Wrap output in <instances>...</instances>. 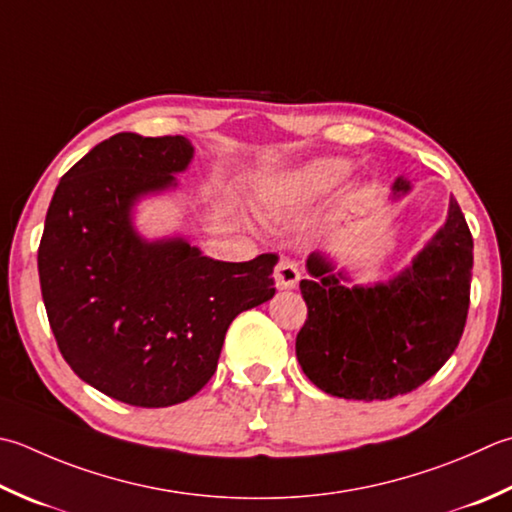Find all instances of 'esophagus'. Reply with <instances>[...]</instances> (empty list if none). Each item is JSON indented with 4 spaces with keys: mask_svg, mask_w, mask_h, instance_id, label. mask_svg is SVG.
<instances>
[{
    "mask_svg": "<svg viewBox=\"0 0 512 512\" xmlns=\"http://www.w3.org/2000/svg\"><path fill=\"white\" fill-rule=\"evenodd\" d=\"M299 268L295 262H290V259H282V262L277 264L275 268V286L279 290H288V288H295L299 282Z\"/></svg>",
    "mask_w": 512,
    "mask_h": 512,
    "instance_id": "obj_1",
    "label": "esophagus"
}]
</instances>
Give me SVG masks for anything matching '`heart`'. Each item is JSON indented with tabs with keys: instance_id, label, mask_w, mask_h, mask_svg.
I'll use <instances>...</instances> for the list:
<instances>
[{
	"instance_id": "1",
	"label": "heart",
	"mask_w": 512,
	"mask_h": 512,
	"mask_svg": "<svg viewBox=\"0 0 512 512\" xmlns=\"http://www.w3.org/2000/svg\"><path fill=\"white\" fill-rule=\"evenodd\" d=\"M350 173V166L344 159H315L302 168L290 170V173L270 179L259 190V204L268 213L297 208L315 202L317 197L330 193L344 177Z\"/></svg>"
}]
</instances>
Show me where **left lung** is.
Masks as SVG:
<instances>
[{
  "mask_svg": "<svg viewBox=\"0 0 512 512\" xmlns=\"http://www.w3.org/2000/svg\"><path fill=\"white\" fill-rule=\"evenodd\" d=\"M399 177L393 193L406 195ZM302 279L308 319L297 359L317 388L344 399H390L433 377L462 339L473 277V235L450 199L446 224L413 264L388 282L344 286L324 253L308 257Z\"/></svg>",
  "mask_w": 512,
  "mask_h": 512,
  "instance_id": "1",
  "label": "left lung"
}]
</instances>
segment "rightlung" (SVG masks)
<instances>
[{
    "label": "right lung",
    "mask_w": 512,
    "mask_h": 512,
    "mask_svg": "<svg viewBox=\"0 0 512 512\" xmlns=\"http://www.w3.org/2000/svg\"><path fill=\"white\" fill-rule=\"evenodd\" d=\"M186 137L117 133L50 199L37 268L59 353L99 393L139 408L182 404L217 368L230 322L275 295V253L219 262L184 237L148 242L139 197L175 188Z\"/></svg>",
    "instance_id": "1"
}]
</instances>
